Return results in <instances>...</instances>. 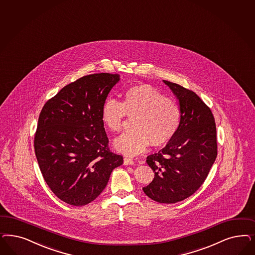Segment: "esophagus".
<instances>
[{"label": "esophagus", "instance_id": "1", "mask_svg": "<svg viewBox=\"0 0 255 255\" xmlns=\"http://www.w3.org/2000/svg\"><path fill=\"white\" fill-rule=\"evenodd\" d=\"M134 164V160L128 157H125L124 158V165H133Z\"/></svg>", "mask_w": 255, "mask_h": 255}]
</instances>
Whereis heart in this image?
Wrapping results in <instances>:
<instances>
[{
    "label": "heart",
    "instance_id": "heart-1",
    "mask_svg": "<svg viewBox=\"0 0 255 255\" xmlns=\"http://www.w3.org/2000/svg\"><path fill=\"white\" fill-rule=\"evenodd\" d=\"M126 115L132 120V130L114 141L115 149L126 156L144 152L151 143L162 146L173 139L180 125V109L175 100L147 84H138L125 92L123 101L108 99L101 111V119L112 132L123 128Z\"/></svg>",
    "mask_w": 255,
    "mask_h": 255
}]
</instances>
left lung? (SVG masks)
I'll return each mask as SVG.
<instances>
[{
  "label": "left lung",
  "instance_id": "left-lung-1",
  "mask_svg": "<svg viewBox=\"0 0 255 255\" xmlns=\"http://www.w3.org/2000/svg\"><path fill=\"white\" fill-rule=\"evenodd\" d=\"M163 82L178 100L180 125L164 148L147 156L155 176L142 189L157 203L174 204L192 195L206 180L217 157V131L210 109L194 92Z\"/></svg>",
  "mask_w": 255,
  "mask_h": 255
}]
</instances>
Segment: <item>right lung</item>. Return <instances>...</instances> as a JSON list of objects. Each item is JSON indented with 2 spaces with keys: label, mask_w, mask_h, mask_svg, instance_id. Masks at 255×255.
<instances>
[{
  "label": "right lung",
  "mask_w": 255,
  "mask_h": 255,
  "mask_svg": "<svg viewBox=\"0 0 255 255\" xmlns=\"http://www.w3.org/2000/svg\"><path fill=\"white\" fill-rule=\"evenodd\" d=\"M117 74L84 76L47 101L38 118L34 153L42 175L60 200L85 206L106 188L123 157L108 147L101 111Z\"/></svg>",
  "instance_id": "add662e5"
}]
</instances>
